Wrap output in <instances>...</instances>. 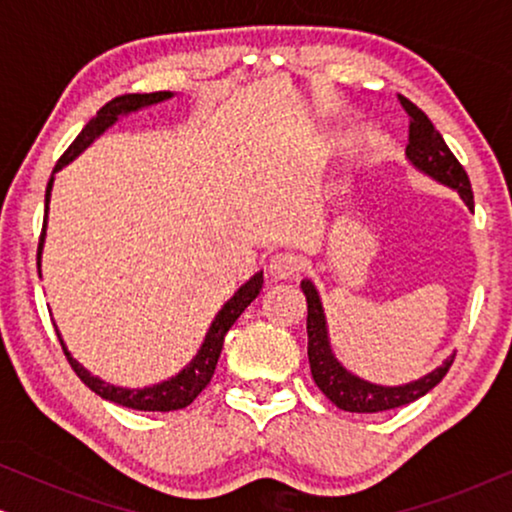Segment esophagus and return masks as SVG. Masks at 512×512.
Masks as SVG:
<instances>
[{
	"label": "esophagus",
	"mask_w": 512,
	"mask_h": 512,
	"mask_svg": "<svg viewBox=\"0 0 512 512\" xmlns=\"http://www.w3.org/2000/svg\"><path fill=\"white\" fill-rule=\"evenodd\" d=\"M300 268H303V258H300L298 254H289V251L272 256V261H270V275L275 279L296 277Z\"/></svg>",
	"instance_id": "1"
}]
</instances>
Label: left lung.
Returning a JSON list of instances; mask_svg holds the SVG:
<instances>
[{"label": "left lung", "instance_id": "8db88e82", "mask_svg": "<svg viewBox=\"0 0 512 512\" xmlns=\"http://www.w3.org/2000/svg\"><path fill=\"white\" fill-rule=\"evenodd\" d=\"M403 109L410 116V135L408 146H405V160L422 172L424 177L436 181V184L450 188L464 200V205L473 212V191L471 181L454 153L447 149L445 139L433 128V123L426 118L422 109H417L410 100L401 97ZM307 298V356H310V370L314 384L321 389L328 401L338 405L340 410L347 412H382L391 408H401L436 387L450 370L454 361V352L429 373L417 377V380L403 384H377L363 380L352 370L340 363L333 352L331 335H328V321L321 303L319 289L312 279L300 282Z\"/></svg>", "mask_w": 512, "mask_h": 512}]
</instances>
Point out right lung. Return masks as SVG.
Returning a JSON list of instances; mask_svg holds the SVG:
<instances>
[{
    "instance_id": "add662e5",
    "label": "right lung",
    "mask_w": 512,
    "mask_h": 512,
    "mask_svg": "<svg viewBox=\"0 0 512 512\" xmlns=\"http://www.w3.org/2000/svg\"><path fill=\"white\" fill-rule=\"evenodd\" d=\"M177 93H170V90H158V93H128L116 97L104 104V107L97 111V114L90 118L86 123V128L79 132V137L74 139L72 146L65 151V156L58 160L55 170L48 179L46 186V212H44V230H41V240H39V254H37V268H39V277H41V256H44V244H46V228H48V209H51V195H53V184H55V174H58L62 167H67L72 160L81 156L83 151L88 149L95 139H100L104 132L121 121L123 116L137 114V111L149 109L153 104L167 102ZM263 289V270H258L251 275L247 282H244L240 289H237L233 296H230L226 303L221 305V310L214 314L212 324H209L205 338H202V345L191 361L186 363L179 373H174L167 380L153 382V384H144V387H121V384H111L102 377H97L90 373V370L79 363L69 352L65 340H62V333L55 326V333H58L60 345L65 349L67 361L72 363L74 373L81 377V382L86 384L90 391H95L97 396H102L104 401H111L116 405H123V408H132V410H144V412H170V410H181L186 405H191L202 389L207 387L209 380H212L216 363H219L221 349H223V340H226V333L230 331V326L235 324L237 317L247 310L251 305V300H256L258 293Z\"/></svg>"
}]
</instances>
